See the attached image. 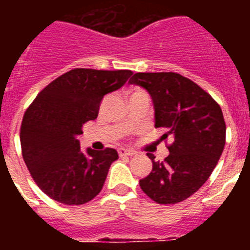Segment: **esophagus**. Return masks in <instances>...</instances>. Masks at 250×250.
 <instances>
[{"mask_svg": "<svg viewBox=\"0 0 250 250\" xmlns=\"http://www.w3.org/2000/svg\"><path fill=\"white\" fill-rule=\"evenodd\" d=\"M118 151H119V155H120V156H132V155H135V151H132V150L124 149V147H120V149H119Z\"/></svg>", "mask_w": 250, "mask_h": 250, "instance_id": "34e87169", "label": "esophagus"}]
</instances>
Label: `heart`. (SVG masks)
<instances>
[{
	"instance_id": "obj_1",
	"label": "heart",
	"mask_w": 250,
	"mask_h": 250,
	"mask_svg": "<svg viewBox=\"0 0 250 250\" xmlns=\"http://www.w3.org/2000/svg\"><path fill=\"white\" fill-rule=\"evenodd\" d=\"M136 92H141V91H135V92H132V94H136Z\"/></svg>"
}]
</instances>
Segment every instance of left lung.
Instances as JSON below:
<instances>
[{
  "mask_svg": "<svg viewBox=\"0 0 250 250\" xmlns=\"http://www.w3.org/2000/svg\"><path fill=\"white\" fill-rule=\"evenodd\" d=\"M149 92L155 127L174 136L163 163L147 154L152 170L140 188L159 204H176L198 191L213 173L225 145L220 106L191 80L175 72H138L130 79Z\"/></svg>",
  "mask_w": 250,
  "mask_h": 250,
  "instance_id": "8db88e82",
  "label": "left lung"
}]
</instances>
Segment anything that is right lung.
<instances>
[{
    "mask_svg": "<svg viewBox=\"0 0 250 250\" xmlns=\"http://www.w3.org/2000/svg\"><path fill=\"white\" fill-rule=\"evenodd\" d=\"M130 70L74 68L40 92L20 132L22 156L37 187L59 203L81 205L101 191L115 149L80 150L83 124L98 118L104 96L120 89Z\"/></svg>",
    "mask_w": 250,
    "mask_h": 250,
    "instance_id": "add662e5",
    "label": "right lung"
}]
</instances>
